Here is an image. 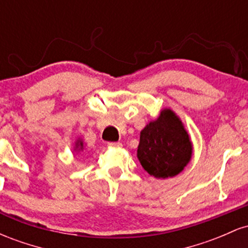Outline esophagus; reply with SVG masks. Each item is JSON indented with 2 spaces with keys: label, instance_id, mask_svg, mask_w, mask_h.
Wrapping results in <instances>:
<instances>
[{
  "label": "esophagus",
  "instance_id": "obj_1",
  "mask_svg": "<svg viewBox=\"0 0 248 248\" xmlns=\"http://www.w3.org/2000/svg\"><path fill=\"white\" fill-rule=\"evenodd\" d=\"M108 147L109 148H120V147H122V143L121 142H109V143H108Z\"/></svg>",
  "mask_w": 248,
  "mask_h": 248
}]
</instances>
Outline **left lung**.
Segmentation results:
<instances>
[{
    "label": "left lung",
    "instance_id": "obj_1",
    "mask_svg": "<svg viewBox=\"0 0 248 248\" xmlns=\"http://www.w3.org/2000/svg\"><path fill=\"white\" fill-rule=\"evenodd\" d=\"M191 155L189 135L171 109L162 110L157 120L141 130L138 158L143 169L154 177L178 175L189 163Z\"/></svg>",
    "mask_w": 248,
    "mask_h": 248
}]
</instances>
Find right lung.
<instances>
[{"instance_id":"add662e5","label":"right lung","mask_w":248,"mask_h":248,"mask_svg":"<svg viewBox=\"0 0 248 248\" xmlns=\"http://www.w3.org/2000/svg\"><path fill=\"white\" fill-rule=\"evenodd\" d=\"M81 148H82V142L80 140H78V141H77V143H76V149L80 150Z\"/></svg>"}]
</instances>
